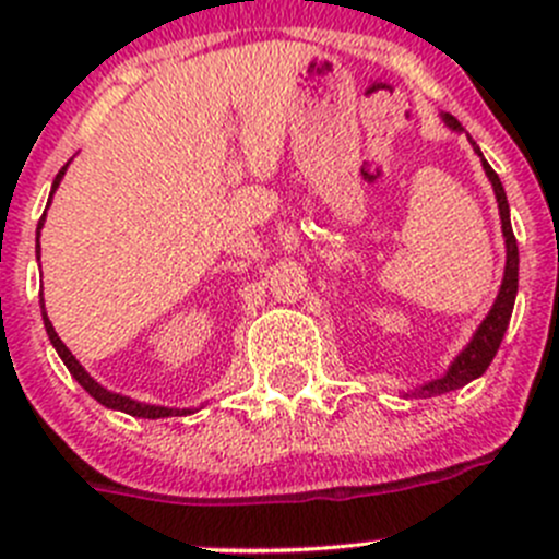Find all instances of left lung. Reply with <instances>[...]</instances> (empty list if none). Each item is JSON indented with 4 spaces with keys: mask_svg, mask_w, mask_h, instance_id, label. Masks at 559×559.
I'll return each instance as SVG.
<instances>
[{
    "mask_svg": "<svg viewBox=\"0 0 559 559\" xmlns=\"http://www.w3.org/2000/svg\"><path fill=\"white\" fill-rule=\"evenodd\" d=\"M443 121H447L452 129H456V132H462V123L456 121L452 112H443ZM467 138H471V134H467ZM473 148L478 151V145L473 143ZM478 156H481V151H478ZM481 162H484V170H487L489 180H492V186H495V197H498V207H500V222H503V238H506L503 286H500V295H498V300H495L492 311H489L487 319L481 321V326L476 330L473 341L467 343L465 352L454 359L452 368H449V373L443 376V379L430 381V384H425L419 389V394H427V397H432V394L452 392V389H460V386L471 384L473 379H478V376L489 368V362H492L495 354H498L500 341H503L506 330H509L511 311H514L516 286H520V248H516L514 229H511L509 200H506L503 183H500L498 173L487 165V159H481Z\"/></svg>",
    "mask_w": 559,
    "mask_h": 559,
    "instance_id": "obj_1",
    "label": "left lung"
}]
</instances>
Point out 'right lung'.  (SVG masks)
<instances>
[{
  "label": "right lung",
  "mask_w": 559,
  "mask_h": 559,
  "mask_svg": "<svg viewBox=\"0 0 559 559\" xmlns=\"http://www.w3.org/2000/svg\"><path fill=\"white\" fill-rule=\"evenodd\" d=\"M64 170H67V167H61L59 175H56L53 191H56V186H59V180H61V175H64ZM43 218H45V213H43ZM43 218H39V224H37V259H39V227H43ZM43 321H45V330H48L50 343H53V346H56V352H59V357L64 359V365H67V370H70V373H72V379H75L78 384L86 389V392L92 394V397L97 400V403L107 405V408L123 411V414H129V416H143V419H165V416L191 414L189 408H183V411L162 408V405H145V403H138V400H132V397H121V394H116V392H107L105 386H99L97 381H94L92 376H88L86 370L81 368V362H78V359L72 357L70 348H67L64 343L59 341V335H56L53 324H50V319H48V316H45V306H43Z\"/></svg>",
  "instance_id": "obj_1"
}]
</instances>
